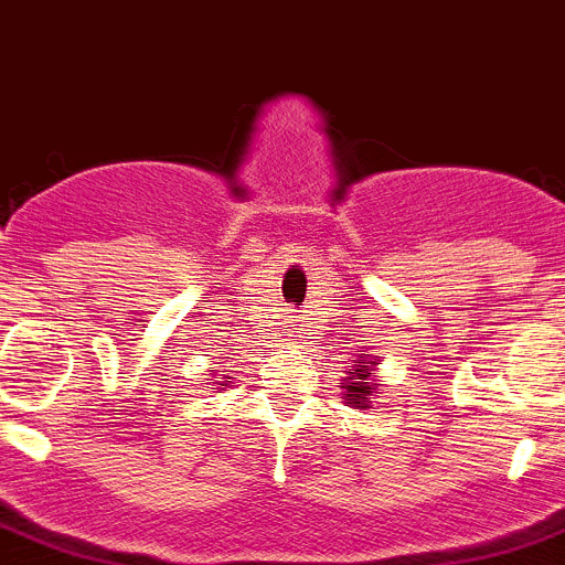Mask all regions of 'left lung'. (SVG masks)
Returning <instances> with one entry per match:
<instances>
[{"label":"left lung","instance_id":"8db88e82","mask_svg":"<svg viewBox=\"0 0 565 565\" xmlns=\"http://www.w3.org/2000/svg\"><path fill=\"white\" fill-rule=\"evenodd\" d=\"M373 382H371V362H362V365H356V371L348 376V384H345V404H354V407H365V404H371L367 398H371L373 393Z\"/></svg>","mask_w":565,"mask_h":565}]
</instances>
